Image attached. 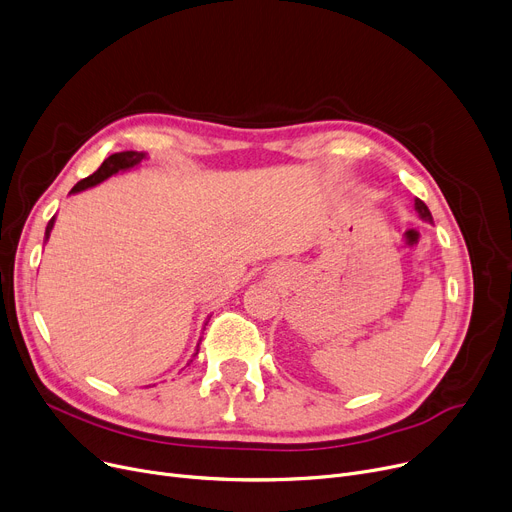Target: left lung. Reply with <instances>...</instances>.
<instances>
[{
    "label": "left lung",
    "mask_w": 512,
    "mask_h": 512,
    "mask_svg": "<svg viewBox=\"0 0 512 512\" xmlns=\"http://www.w3.org/2000/svg\"><path fill=\"white\" fill-rule=\"evenodd\" d=\"M415 209H417V213H419V218H421V220H425V222H434L432 213H429L427 205H425L421 199H415Z\"/></svg>",
    "instance_id": "left-lung-1"
}]
</instances>
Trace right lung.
Instances as JSON below:
<instances>
[{"label":"right lung","mask_w":512,"mask_h":512,"mask_svg":"<svg viewBox=\"0 0 512 512\" xmlns=\"http://www.w3.org/2000/svg\"><path fill=\"white\" fill-rule=\"evenodd\" d=\"M143 159H147V153H143V151H122V153H114V155H110V157H107V159L103 161V164L99 166L97 172H93V174L87 176L85 180L76 182L74 188L70 191V195L85 191V188L97 186L99 182L107 180V178L118 174V172H126V170L137 168V166H141ZM53 224H56V215H53V218H51L49 224H47V228H45V242L49 240V234H51V230H53ZM197 353H199V344H197V351H195L193 357H197ZM191 361H193V359H191Z\"/></svg>","instance_id":"add662e5"}]
</instances>
